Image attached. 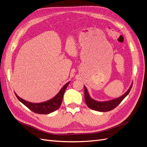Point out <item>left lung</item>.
Segmentation results:
<instances>
[{"instance_id":"8db88e82","label":"left lung","mask_w":147,"mask_h":147,"mask_svg":"<svg viewBox=\"0 0 147 147\" xmlns=\"http://www.w3.org/2000/svg\"><path fill=\"white\" fill-rule=\"evenodd\" d=\"M133 83H131V86H130L129 89L127 90V92L123 94L122 96H121L117 98H115L114 99L107 100V101H97L94 99L91 98V96H89V92L87 90V88L85 86L84 87V99L85 102L87 104V106L92 110L99 111V112H107L110 111L112 109H114L118 105L122 102V100L125 98V97L129 94V92L130 91V89L132 87Z\"/></svg>"}]
</instances>
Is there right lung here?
<instances>
[{
    "label": "right lung",
    "mask_w": 147,
    "mask_h": 147,
    "mask_svg": "<svg viewBox=\"0 0 147 147\" xmlns=\"http://www.w3.org/2000/svg\"><path fill=\"white\" fill-rule=\"evenodd\" d=\"M70 81L67 82L66 84L63 86V87L61 89L59 92L52 99L45 101V102L40 103H33L28 102V101L23 99L18 96L17 94L15 92L18 99L20 102L24 104L26 107H27L29 109L34 112L36 114H48L58 109L60 107L63 100V97L64 93H65L66 89L69 85Z\"/></svg>",
    "instance_id": "1"
}]
</instances>
